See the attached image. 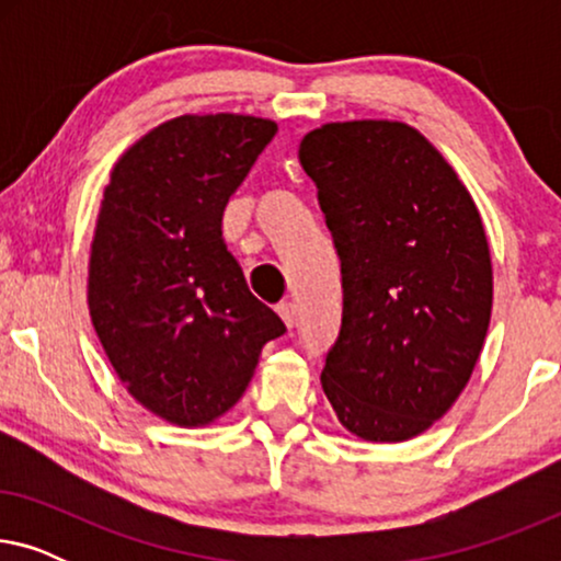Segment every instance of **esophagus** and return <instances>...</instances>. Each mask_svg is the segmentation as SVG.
Segmentation results:
<instances>
[{
	"label": "esophagus",
	"mask_w": 561,
	"mask_h": 561,
	"mask_svg": "<svg viewBox=\"0 0 561 561\" xmlns=\"http://www.w3.org/2000/svg\"><path fill=\"white\" fill-rule=\"evenodd\" d=\"M278 313H280V319L286 321V327L294 329L298 324V306L294 301H283L278 306Z\"/></svg>",
	"instance_id": "1"
}]
</instances>
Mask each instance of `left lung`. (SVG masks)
Instances as JSON below:
<instances>
[{
	"instance_id": "left-lung-1",
	"label": "left lung",
	"mask_w": 561,
	"mask_h": 561,
	"mask_svg": "<svg viewBox=\"0 0 561 561\" xmlns=\"http://www.w3.org/2000/svg\"><path fill=\"white\" fill-rule=\"evenodd\" d=\"M342 271V319L321 386L367 442H403L470 380L493 309L480 214L424 135L336 122L298 145Z\"/></svg>"
}]
</instances>
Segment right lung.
<instances>
[{
  "label": "right lung",
  "mask_w": 561,
  "mask_h": 561,
  "mask_svg": "<svg viewBox=\"0 0 561 561\" xmlns=\"http://www.w3.org/2000/svg\"><path fill=\"white\" fill-rule=\"evenodd\" d=\"M275 133L242 114L171 119L122 156L104 188L91 321L129 393L173 424L232 409L260 350L286 334L221 240L229 196Z\"/></svg>",
  "instance_id": "add662e5"
}]
</instances>
